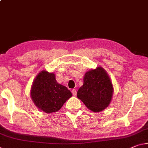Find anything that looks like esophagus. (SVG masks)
I'll return each mask as SVG.
<instances>
[{
    "label": "esophagus",
    "instance_id": "esophagus-1",
    "mask_svg": "<svg viewBox=\"0 0 148 148\" xmlns=\"http://www.w3.org/2000/svg\"><path fill=\"white\" fill-rule=\"evenodd\" d=\"M72 94H73V95H76V93H77V91H76V89H73V90H72Z\"/></svg>",
    "mask_w": 148,
    "mask_h": 148
}]
</instances>
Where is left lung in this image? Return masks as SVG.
<instances>
[{
    "label": "left lung",
    "mask_w": 148,
    "mask_h": 148,
    "mask_svg": "<svg viewBox=\"0 0 148 148\" xmlns=\"http://www.w3.org/2000/svg\"><path fill=\"white\" fill-rule=\"evenodd\" d=\"M112 92L113 88L109 76L103 69L98 67L86 72L84 85L78 90L77 97L89 109L99 112L109 105Z\"/></svg>",
    "instance_id": "left-lung-1"
}]
</instances>
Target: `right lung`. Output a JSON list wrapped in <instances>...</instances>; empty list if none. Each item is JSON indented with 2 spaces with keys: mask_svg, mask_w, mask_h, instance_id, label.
<instances>
[{
  "mask_svg": "<svg viewBox=\"0 0 148 148\" xmlns=\"http://www.w3.org/2000/svg\"><path fill=\"white\" fill-rule=\"evenodd\" d=\"M71 96L66 87L57 83L55 75L47 71L39 73L32 87L33 101L47 113L58 111Z\"/></svg>",
  "mask_w": 148,
  "mask_h": 148,
  "instance_id": "1",
  "label": "right lung"
}]
</instances>
